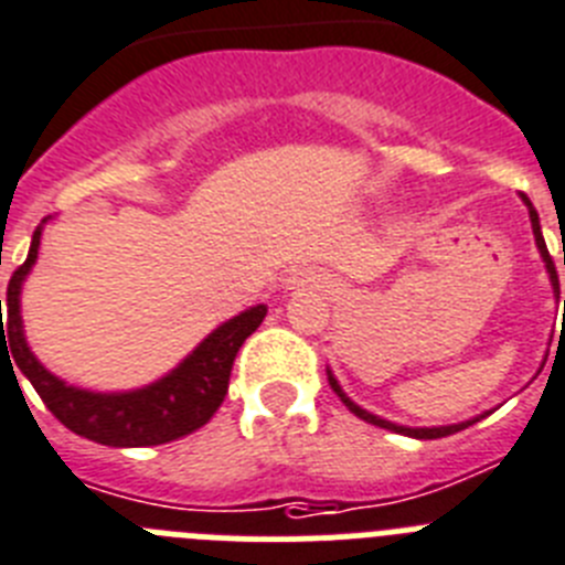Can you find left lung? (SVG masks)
I'll return each instance as SVG.
<instances>
[{
  "label": "left lung",
  "mask_w": 565,
  "mask_h": 565,
  "mask_svg": "<svg viewBox=\"0 0 565 565\" xmlns=\"http://www.w3.org/2000/svg\"><path fill=\"white\" fill-rule=\"evenodd\" d=\"M523 201H525V206H529V217H532L534 241H537L540 255H543V260H546V269H548V278H552V287H554V292L561 296V281H557V269H554V260H552V255H548V249H546L543 232H540V217H537V212H534L532 201H529L525 194H523ZM563 264H565V253H563ZM327 379H330V387H333V391L339 393V399L344 402V405H348L350 414H355V416H359V419H364V422H371V425H379V428L396 430V434H405V436H416V439H443V436L457 434V430L468 428V425H473V422L482 419V416H477V419L459 422V425H445V428H402V425H393V422H387V419H379V416H373V414H367V411H362V407L355 405V402H350L348 396H344V391H341V387H339V382H335V379H333V373H327Z\"/></svg>",
  "instance_id": "obj_1"
}]
</instances>
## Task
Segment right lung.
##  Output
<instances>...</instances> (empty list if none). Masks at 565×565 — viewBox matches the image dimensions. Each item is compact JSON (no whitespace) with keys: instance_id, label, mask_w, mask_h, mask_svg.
Segmentation results:
<instances>
[{"instance_id":"obj_1","label":"right lung","mask_w":565,"mask_h":565,"mask_svg":"<svg viewBox=\"0 0 565 565\" xmlns=\"http://www.w3.org/2000/svg\"><path fill=\"white\" fill-rule=\"evenodd\" d=\"M42 226H36L31 241V253L25 264L8 281V316L2 321L0 312V335L8 344L4 353H11L13 364L25 373L33 391L40 393L51 414L63 422L65 428L77 436H85L92 443L111 445V448H146V445H163L192 434L212 419L230 387L232 362L238 355L241 344L258 330L267 316V307L258 305L253 310L241 312L226 324H221L210 339H203L189 359L180 362L172 373L143 391L131 393H88L79 387L65 385L42 367L33 353L28 350L22 335V319H19V290L25 275L31 273L36 249H40ZM2 307V301H0ZM12 350L8 351L7 348ZM8 359V362H11ZM11 364V371H13ZM17 376V373H13ZM19 382V379H17Z\"/></svg>"}]
</instances>
